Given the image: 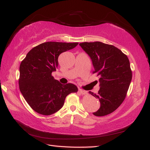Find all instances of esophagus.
I'll list each match as a JSON object with an SVG mask.
<instances>
[{
  "mask_svg": "<svg viewBox=\"0 0 150 150\" xmlns=\"http://www.w3.org/2000/svg\"><path fill=\"white\" fill-rule=\"evenodd\" d=\"M79 91L80 93L82 95H86V94H88V92L86 91H84V90H82V89H79Z\"/></svg>",
  "mask_w": 150,
  "mask_h": 150,
  "instance_id": "1",
  "label": "esophagus"
}]
</instances>
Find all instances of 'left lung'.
<instances>
[{
  "label": "left lung",
  "mask_w": 150,
  "mask_h": 150,
  "mask_svg": "<svg viewBox=\"0 0 150 150\" xmlns=\"http://www.w3.org/2000/svg\"><path fill=\"white\" fill-rule=\"evenodd\" d=\"M79 45L91 57L93 73L100 77L98 93L89 91L100 102V108L93 115H107L116 110L127 96L132 76L129 59L119 48L102 42H84Z\"/></svg>",
  "instance_id": "1"
}]
</instances>
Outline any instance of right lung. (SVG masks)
I'll use <instances>...</instances> for the list:
<instances>
[{
    "mask_svg": "<svg viewBox=\"0 0 150 150\" xmlns=\"http://www.w3.org/2000/svg\"><path fill=\"white\" fill-rule=\"evenodd\" d=\"M78 44L42 43L33 48L21 62L19 87L26 102L37 113L50 115L57 112L63 107L67 95L78 91L75 84H62L52 75L58 67L59 54Z\"/></svg>",
    "mask_w": 150,
    "mask_h": 150,
    "instance_id": "add662e5",
    "label": "right lung"
}]
</instances>
